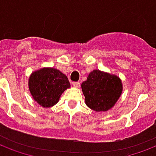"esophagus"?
Listing matches in <instances>:
<instances>
[{
	"instance_id": "34e87169",
	"label": "esophagus",
	"mask_w": 156,
	"mask_h": 156,
	"mask_svg": "<svg viewBox=\"0 0 156 156\" xmlns=\"http://www.w3.org/2000/svg\"><path fill=\"white\" fill-rule=\"evenodd\" d=\"M72 84H73V86L74 87H80V83L79 82H73Z\"/></svg>"
}]
</instances>
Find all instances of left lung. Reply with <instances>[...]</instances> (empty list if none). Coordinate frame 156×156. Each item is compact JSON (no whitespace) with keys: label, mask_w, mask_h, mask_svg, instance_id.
Returning <instances> with one entry per match:
<instances>
[{"label":"left lung","mask_w":156,"mask_h":156,"mask_svg":"<svg viewBox=\"0 0 156 156\" xmlns=\"http://www.w3.org/2000/svg\"><path fill=\"white\" fill-rule=\"evenodd\" d=\"M82 90L87 106L95 111H107L117 102L123 91L118 76L95 69L82 83Z\"/></svg>","instance_id":"obj_1"}]
</instances>
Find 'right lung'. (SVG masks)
Returning a JSON list of instances; mask_svg holds the SVG:
<instances>
[{
    "label": "right lung",
    "mask_w": 156,
    "mask_h": 156,
    "mask_svg": "<svg viewBox=\"0 0 156 156\" xmlns=\"http://www.w3.org/2000/svg\"><path fill=\"white\" fill-rule=\"evenodd\" d=\"M69 87L67 76L54 68L37 70L28 79V88L32 97L44 108L55 105L63 92Z\"/></svg>",
    "instance_id": "obj_1"
}]
</instances>
